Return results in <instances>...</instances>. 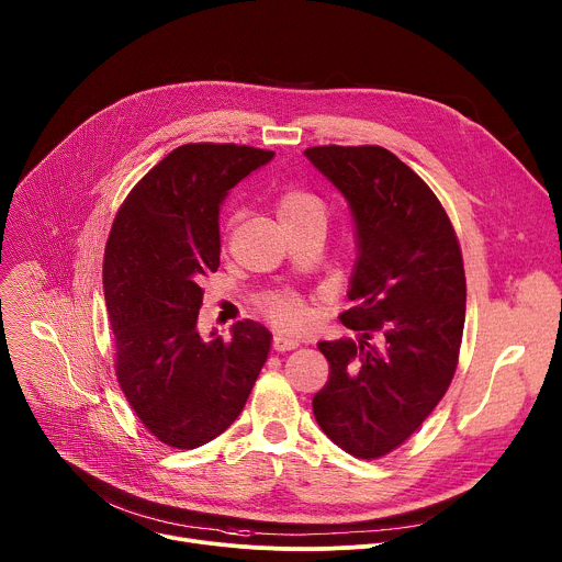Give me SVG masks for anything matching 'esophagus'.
Wrapping results in <instances>:
<instances>
[{"instance_id": "esophagus-1", "label": "esophagus", "mask_w": 562, "mask_h": 562, "mask_svg": "<svg viewBox=\"0 0 562 562\" xmlns=\"http://www.w3.org/2000/svg\"><path fill=\"white\" fill-rule=\"evenodd\" d=\"M271 347H273V351L282 353V351H293V349H297V347H300V342H297V340H293V338H286V336H282V334H276V336H273Z\"/></svg>"}]
</instances>
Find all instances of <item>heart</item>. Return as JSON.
<instances>
[{"label":"heart","instance_id":"heart-1","mask_svg":"<svg viewBox=\"0 0 562 562\" xmlns=\"http://www.w3.org/2000/svg\"><path fill=\"white\" fill-rule=\"evenodd\" d=\"M276 213L284 228L302 226V224H325L327 206L315 193L306 189H284L276 198ZM262 313L271 319L278 329L300 331L308 325V311L300 295L289 291H276L260 297Z\"/></svg>","mask_w":562,"mask_h":562}]
</instances>
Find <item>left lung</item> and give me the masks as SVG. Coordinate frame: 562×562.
I'll return each mask as SVG.
<instances>
[{"mask_svg": "<svg viewBox=\"0 0 562 562\" xmlns=\"http://www.w3.org/2000/svg\"><path fill=\"white\" fill-rule=\"evenodd\" d=\"M313 167L347 198L358 262L340 323L358 340H325L327 384L313 416L340 449L375 460L403 445L447 393L464 329L467 280L453 224L391 150L311 146Z\"/></svg>", "mask_w": 562, "mask_h": 562, "instance_id": "obj_1", "label": "left lung"}]
</instances>
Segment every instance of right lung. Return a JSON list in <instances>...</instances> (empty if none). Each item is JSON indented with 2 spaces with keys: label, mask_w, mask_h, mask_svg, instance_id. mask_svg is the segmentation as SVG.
<instances>
[{
  "label": "right lung",
  "mask_w": 562,
  "mask_h": 562,
  "mask_svg": "<svg viewBox=\"0 0 562 562\" xmlns=\"http://www.w3.org/2000/svg\"><path fill=\"white\" fill-rule=\"evenodd\" d=\"M273 150L195 142L171 150L122 202L104 251L115 375L159 442L195 449L245 409L271 334L243 319L202 340V278L220 267V204Z\"/></svg>",
  "instance_id": "right-lung-1"
}]
</instances>
